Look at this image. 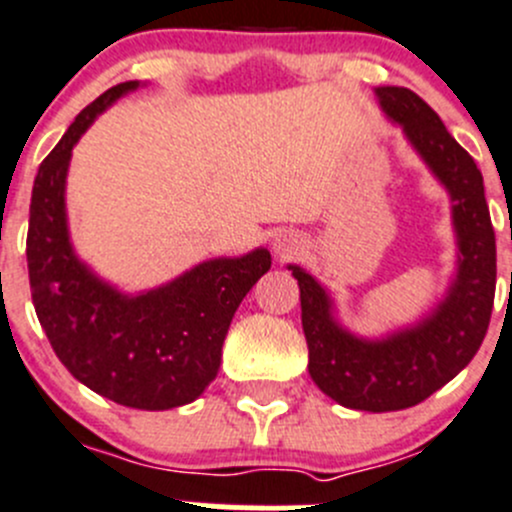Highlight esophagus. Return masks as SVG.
Here are the masks:
<instances>
[{"mask_svg":"<svg viewBox=\"0 0 512 512\" xmlns=\"http://www.w3.org/2000/svg\"><path fill=\"white\" fill-rule=\"evenodd\" d=\"M301 236L296 234V231H278L276 236H273V251H276L278 256L288 258L293 254H298V249H301Z\"/></svg>","mask_w":512,"mask_h":512,"instance_id":"1","label":"esophagus"}]
</instances>
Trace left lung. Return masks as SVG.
Instances as JSON below:
<instances>
[{
  "instance_id": "8db88e82",
  "label": "left lung",
  "mask_w": 512,
  "mask_h": 512,
  "mask_svg": "<svg viewBox=\"0 0 512 512\" xmlns=\"http://www.w3.org/2000/svg\"><path fill=\"white\" fill-rule=\"evenodd\" d=\"M376 96L450 194L458 271L448 293L413 326L386 338H361L336 321L331 296L311 273L293 263L288 271L301 288V323L313 383L353 411L386 413L426 401L478 353L495 298V231L483 174L440 116L406 86H378Z\"/></svg>"
}]
</instances>
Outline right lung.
<instances>
[{"mask_svg":"<svg viewBox=\"0 0 512 512\" xmlns=\"http://www.w3.org/2000/svg\"><path fill=\"white\" fill-rule=\"evenodd\" d=\"M134 89L139 82L116 84L91 101L39 166L29 206V286L54 353L77 381L119 406L169 411L196 401L216 378L231 318L271 268V254L211 258L139 296L79 261L64 204L72 149L101 111Z\"/></svg>","mask_w":512,"mask_h":512,"instance_id":"1","label":"right lung"}]
</instances>
